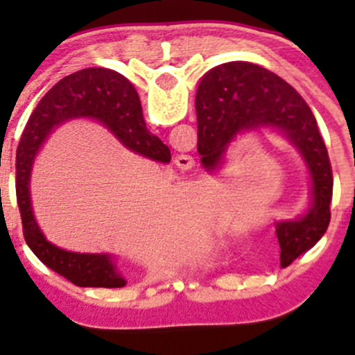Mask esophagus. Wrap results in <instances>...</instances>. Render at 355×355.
Instances as JSON below:
<instances>
[{
	"label": "esophagus",
	"mask_w": 355,
	"mask_h": 355,
	"mask_svg": "<svg viewBox=\"0 0 355 355\" xmlns=\"http://www.w3.org/2000/svg\"><path fill=\"white\" fill-rule=\"evenodd\" d=\"M175 164H177L178 168H182V170H191L196 164V161L191 155H178L175 157Z\"/></svg>",
	"instance_id": "esophagus-1"
}]
</instances>
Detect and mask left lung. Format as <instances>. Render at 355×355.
Instances as JSON below:
<instances>
[{
  "instance_id": "8db88e82",
  "label": "left lung",
  "mask_w": 355,
  "mask_h": 355,
  "mask_svg": "<svg viewBox=\"0 0 355 355\" xmlns=\"http://www.w3.org/2000/svg\"><path fill=\"white\" fill-rule=\"evenodd\" d=\"M196 110L198 151L207 170L220 164L239 134L263 128L285 134L306 161L313 182L309 211L277 223L280 266L287 268L323 237L331 216V163L313 111L284 78L247 62L211 68L199 82Z\"/></svg>"
}]
</instances>
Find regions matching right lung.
<instances>
[{
    "mask_svg": "<svg viewBox=\"0 0 355 355\" xmlns=\"http://www.w3.org/2000/svg\"><path fill=\"white\" fill-rule=\"evenodd\" d=\"M82 116L101 121L132 151L170 163V149L148 130L137 91L123 75L108 68H84L67 75L46 92L32 111L17 149L15 189L24 237L41 263L77 287L118 288L127 282L118 273L111 256L68 252L53 245L39 230L32 213L28 182L39 148L53 128Z\"/></svg>",
    "mask_w": 355,
    "mask_h": 355,
    "instance_id": "add662e5",
    "label": "right lung"
}]
</instances>
